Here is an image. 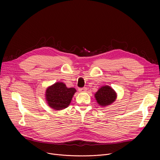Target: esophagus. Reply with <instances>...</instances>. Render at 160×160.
<instances>
[{
	"label": "esophagus",
	"mask_w": 160,
	"mask_h": 160,
	"mask_svg": "<svg viewBox=\"0 0 160 160\" xmlns=\"http://www.w3.org/2000/svg\"><path fill=\"white\" fill-rule=\"evenodd\" d=\"M78 90H79V92H86L87 88H85V87L80 88H78Z\"/></svg>",
	"instance_id": "esophagus-1"
}]
</instances>
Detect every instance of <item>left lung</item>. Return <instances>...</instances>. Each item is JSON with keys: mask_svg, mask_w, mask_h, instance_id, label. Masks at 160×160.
I'll return each mask as SVG.
<instances>
[{"mask_svg": "<svg viewBox=\"0 0 160 160\" xmlns=\"http://www.w3.org/2000/svg\"><path fill=\"white\" fill-rule=\"evenodd\" d=\"M97 102L101 106H106L112 104L117 99V93L110 86L101 87L95 94Z\"/></svg>", "mask_w": 160, "mask_h": 160, "instance_id": "left-lung-1", "label": "left lung"}]
</instances>
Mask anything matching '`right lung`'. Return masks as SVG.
<instances>
[{
    "label": "right lung",
    "mask_w": 160,
    "mask_h": 160,
    "mask_svg": "<svg viewBox=\"0 0 160 160\" xmlns=\"http://www.w3.org/2000/svg\"><path fill=\"white\" fill-rule=\"evenodd\" d=\"M76 92L75 88H68L64 83L56 82L47 88L45 99L51 108L61 110L70 105Z\"/></svg>",
    "instance_id": "right-lung-1"
}]
</instances>
